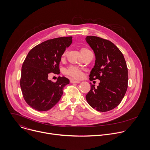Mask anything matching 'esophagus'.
<instances>
[{
    "label": "esophagus",
    "mask_w": 150,
    "mask_h": 150,
    "mask_svg": "<svg viewBox=\"0 0 150 150\" xmlns=\"http://www.w3.org/2000/svg\"><path fill=\"white\" fill-rule=\"evenodd\" d=\"M71 82L74 83H80L81 82L79 81H76V80H74V79H71Z\"/></svg>",
    "instance_id": "obj_1"
}]
</instances>
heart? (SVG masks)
I'll return each instance as SVG.
<instances>
[{
  "instance_id": "heart-1",
  "label": "heart",
  "mask_w": 150,
  "mask_h": 150,
  "mask_svg": "<svg viewBox=\"0 0 150 150\" xmlns=\"http://www.w3.org/2000/svg\"><path fill=\"white\" fill-rule=\"evenodd\" d=\"M80 52H81V54L83 56L87 53L90 52V50L85 47H82L80 49ZM66 55H67V51L64 52V53L62 54V57H61L62 60H63L65 58ZM66 72L68 75H69V76H71V77H72L75 79H80L82 77V75H83L82 72L80 69H79L77 68L73 67H70L68 70H67Z\"/></svg>"
}]
</instances>
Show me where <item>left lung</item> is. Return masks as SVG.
<instances>
[{"label":"left lung","instance_id":"obj_1","mask_svg":"<svg viewBox=\"0 0 150 150\" xmlns=\"http://www.w3.org/2000/svg\"><path fill=\"white\" fill-rule=\"evenodd\" d=\"M85 40L96 56L90 79L100 81L97 88L94 85H91L85 98L90 105L97 111L111 110L120 103L127 88L125 59L120 50L109 40L96 36H87Z\"/></svg>","mask_w":150,"mask_h":150}]
</instances>
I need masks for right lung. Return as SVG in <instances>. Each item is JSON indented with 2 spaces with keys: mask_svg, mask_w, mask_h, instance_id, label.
I'll return each instance as SVG.
<instances>
[{
  "mask_svg": "<svg viewBox=\"0 0 150 150\" xmlns=\"http://www.w3.org/2000/svg\"><path fill=\"white\" fill-rule=\"evenodd\" d=\"M72 42V37L49 40L28 53L21 69L20 86L25 101L34 110L42 112L52 109L60 100L64 87L69 83L65 76H59L53 82L48 76L50 73H60L62 55Z\"/></svg>",
  "mask_w": 150,
  "mask_h": 150,
  "instance_id": "right-lung-1",
  "label": "right lung"
}]
</instances>
